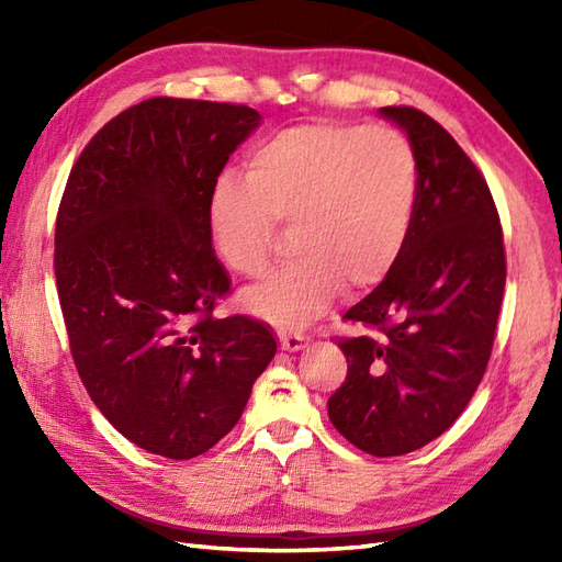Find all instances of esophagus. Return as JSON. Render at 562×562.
Wrapping results in <instances>:
<instances>
[{
	"mask_svg": "<svg viewBox=\"0 0 562 562\" xmlns=\"http://www.w3.org/2000/svg\"><path fill=\"white\" fill-rule=\"evenodd\" d=\"M306 338L304 336H296V333H282L280 336V348L284 352H300L306 348Z\"/></svg>",
	"mask_w": 562,
	"mask_h": 562,
	"instance_id": "esophagus-1",
	"label": "esophagus"
}]
</instances>
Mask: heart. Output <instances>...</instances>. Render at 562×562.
Wrapping results in <instances>:
<instances>
[{
    "mask_svg": "<svg viewBox=\"0 0 562 562\" xmlns=\"http://www.w3.org/2000/svg\"><path fill=\"white\" fill-rule=\"evenodd\" d=\"M420 161L398 130L300 125L262 142L246 178L224 173L207 195L222 262L244 278L270 268L274 222L292 224L290 268L244 294V308L278 328L314 321L345 290L372 288L396 266L413 232Z\"/></svg>",
    "mask_w": 562,
    "mask_h": 562,
    "instance_id": "heart-1",
    "label": "heart"
}]
</instances>
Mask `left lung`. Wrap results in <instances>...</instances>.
<instances>
[{
    "label": "left lung",
    "mask_w": 562,
    "mask_h": 562,
    "mask_svg": "<svg viewBox=\"0 0 562 562\" xmlns=\"http://www.w3.org/2000/svg\"><path fill=\"white\" fill-rule=\"evenodd\" d=\"M413 142L420 198L413 232L379 288L342 318L348 376L328 398L338 432L372 457H403L447 432L491 360L505 246L487 183L445 127L408 105L379 109Z\"/></svg>",
    "instance_id": "1"
}]
</instances>
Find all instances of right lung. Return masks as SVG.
<instances>
[{
  "label": "right lung",
  "mask_w": 562,
  "mask_h": 562,
  "mask_svg": "<svg viewBox=\"0 0 562 562\" xmlns=\"http://www.w3.org/2000/svg\"><path fill=\"white\" fill-rule=\"evenodd\" d=\"M260 123L248 105L142 101L89 142L59 202L55 280L77 372L117 432L166 459L229 435L278 352L256 318L212 316L232 280L207 195Z\"/></svg>",
  "instance_id": "1"
}]
</instances>
